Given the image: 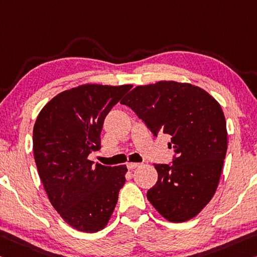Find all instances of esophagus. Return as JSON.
<instances>
[{"label":"esophagus","instance_id":"obj_1","mask_svg":"<svg viewBox=\"0 0 257 257\" xmlns=\"http://www.w3.org/2000/svg\"><path fill=\"white\" fill-rule=\"evenodd\" d=\"M141 164H137V162H128L127 164V167H128V169L129 170H133V169H135V168H137L138 166H140Z\"/></svg>","mask_w":257,"mask_h":257}]
</instances>
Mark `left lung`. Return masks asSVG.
I'll use <instances>...</instances> for the list:
<instances>
[{
	"mask_svg": "<svg viewBox=\"0 0 257 257\" xmlns=\"http://www.w3.org/2000/svg\"><path fill=\"white\" fill-rule=\"evenodd\" d=\"M127 105L154 136L170 135L172 165L154 164L158 182L148 199L166 219L181 223L200 213L217 189L227 149L226 122L221 105L190 83L160 81L138 85Z\"/></svg>",
	"mask_w": 257,
	"mask_h": 257,
	"instance_id": "obj_1",
	"label": "left lung"
}]
</instances>
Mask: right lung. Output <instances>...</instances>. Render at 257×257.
<instances>
[{
	"mask_svg": "<svg viewBox=\"0 0 257 257\" xmlns=\"http://www.w3.org/2000/svg\"><path fill=\"white\" fill-rule=\"evenodd\" d=\"M130 84H83L65 90L44 106L33 129V152L49 200L77 231L106 226L124 185L127 167L88 159L100 149V133L111 108Z\"/></svg>",
	"mask_w": 257,
	"mask_h": 257,
	"instance_id": "1",
	"label": "right lung"
}]
</instances>
